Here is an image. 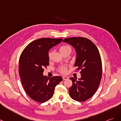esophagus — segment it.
Masks as SVG:
<instances>
[{"label":"esophagus","mask_w":121,"mask_h":121,"mask_svg":"<svg viewBox=\"0 0 121 121\" xmlns=\"http://www.w3.org/2000/svg\"><path fill=\"white\" fill-rule=\"evenodd\" d=\"M62 78H63V80H67V79H69V77H67V76H63Z\"/></svg>","instance_id":"1"}]
</instances>
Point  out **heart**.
<instances>
[{
  "label": "heart",
  "instance_id": "b5f03b06",
  "mask_svg": "<svg viewBox=\"0 0 121 121\" xmlns=\"http://www.w3.org/2000/svg\"><path fill=\"white\" fill-rule=\"evenodd\" d=\"M69 48H70L69 46H67V45H63L61 46V47L60 48V50L61 53L63 52L64 51H65V50ZM52 52H49V54H48V57H49V58L50 59L52 57ZM59 71L60 73H61L62 74H65L67 72V68L65 66H61L59 67Z\"/></svg>",
  "mask_w": 121,
  "mask_h": 121
}]
</instances>
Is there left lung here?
I'll return each mask as SVG.
<instances>
[{
    "mask_svg": "<svg viewBox=\"0 0 121 121\" xmlns=\"http://www.w3.org/2000/svg\"><path fill=\"white\" fill-rule=\"evenodd\" d=\"M74 47L77 57L74 66L80 69L81 78L71 77L73 85L69 89V96L78 102H85L93 96L99 88L102 76V63L97 47L88 39L82 37L64 39Z\"/></svg>",
    "mask_w": 121,
    "mask_h": 121,
    "instance_id": "obj_1",
    "label": "left lung"
}]
</instances>
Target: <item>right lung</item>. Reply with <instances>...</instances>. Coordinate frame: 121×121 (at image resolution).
<instances>
[{
	"label": "right lung",
	"instance_id": "add662e5",
	"mask_svg": "<svg viewBox=\"0 0 121 121\" xmlns=\"http://www.w3.org/2000/svg\"><path fill=\"white\" fill-rule=\"evenodd\" d=\"M62 39L41 38L31 42L22 52L18 71L23 88L29 97L43 103L52 97L56 86L62 81L61 76L48 78L44 68L49 65V49Z\"/></svg>",
	"mask_w": 121,
	"mask_h": 121
}]
</instances>
